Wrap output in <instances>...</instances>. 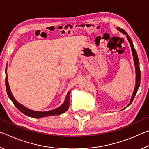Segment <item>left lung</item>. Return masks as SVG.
<instances>
[{
  "mask_svg": "<svg viewBox=\"0 0 149 149\" xmlns=\"http://www.w3.org/2000/svg\"><path fill=\"white\" fill-rule=\"evenodd\" d=\"M118 29L121 32H122L123 34H125L126 35V37H127V38L128 39V41L130 42V46L132 47V52H133V60H134V63H135V72H136V84H135V89H134V91H133V93L132 95V99H131L130 100V102L129 103V104L127 105L130 106L131 104H132L133 99H134V98L135 97V95L136 93H137V91L139 87V85H140V81H141V71H140V68H139V59H138V56H137V52H136V50L134 48V46H133V42L132 41V39H131L130 37H129V35H127V33L125 32V30H123L122 28H120V27H118Z\"/></svg>",
  "mask_w": 149,
  "mask_h": 149,
  "instance_id": "8db88e82",
  "label": "left lung"
}]
</instances>
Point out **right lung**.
<instances>
[{
  "instance_id": "obj_1",
  "label": "right lung",
  "mask_w": 149,
  "mask_h": 149,
  "mask_svg": "<svg viewBox=\"0 0 149 149\" xmlns=\"http://www.w3.org/2000/svg\"><path fill=\"white\" fill-rule=\"evenodd\" d=\"M7 65L6 68V78H5V84H6V89L7 91V94L8 95V97L10 99L12 100L13 104L15 105L17 109H18L20 112H22L23 114H26L27 116L35 118H40L42 117H47V116H54V115H60L64 113L65 111H67L69 108L70 105V91L68 93L65 97V100L64 102L63 103L62 106L60 107L56 108L54 110H52L50 111H47V112H37V111H33L31 110H29L26 107H24L23 105L20 104L17 101V100L14 99V97L12 95L11 91L10 89V87L8 82V77H7Z\"/></svg>"
}]
</instances>
